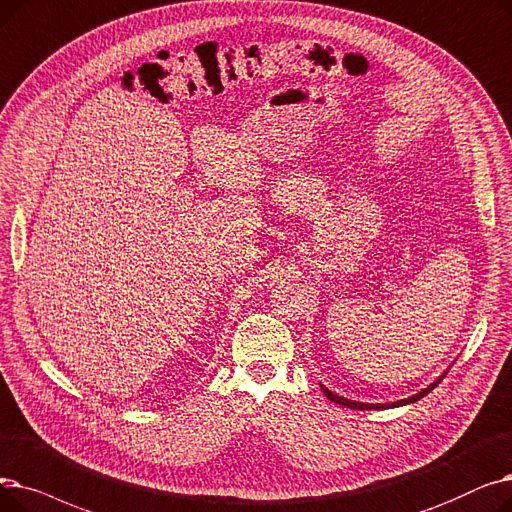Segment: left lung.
Returning a JSON list of instances; mask_svg holds the SVG:
<instances>
[{"label": "left lung", "instance_id": "1", "mask_svg": "<svg viewBox=\"0 0 512 512\" xmlns=\"http://www.w3.org/2000/svg\"><path fill=\"white\" fill-rule=\"evenodd\" d=\"M444 379V375L437 379V381H433L429 387H425L423 392H419V394H415V396H410V398H404V400H398V402H392V404H362V402H352V400H346V398H342V396H337V394H333V392H329L327 387H323V392H325V396L331 400V402H335V404H342V406H348V408H356V410H373V408H392V406H404V404H410V402H417V400H421L423 396H427L431 389L440 383Z\"/></svg>", "mask_w": 512, "mask_h": 512}]
</instances>
